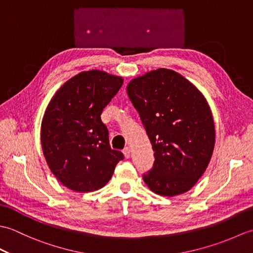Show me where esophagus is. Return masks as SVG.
<instances>
[{
  "mask_svg": "<svg viewBox=\"0 0 253 253\" xmlns=\"http://www.w3.org/2000/svg\"><path fill=\"white\" fill-rule=\"evenodd\" d=\"M123 153H124V155H125L126 159L130 158V148L129 147H126L125 149L123 150Z\"/></svg>",
  "mask_w": 253,
  "mask_h": 253,
  "instance_id": "34e87169",
  "label": "esophagus"
}]
</instances>
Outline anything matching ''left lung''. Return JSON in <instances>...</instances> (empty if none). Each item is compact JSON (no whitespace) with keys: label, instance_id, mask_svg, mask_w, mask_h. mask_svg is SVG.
Wrapping results in <instances>:
<instances>
[{"label":"left lung","instance_id":"left-lung-1","mask_svg":"<svg viewBox=\"0 0 253 253\" xmlns=\"http://www.w3.org/2000/svg\"><path fill=\"white\" fill-rule=\"evenodd\" d=\"M127 93L154 151L144 182L165 197L188 191L207 169L215 143L207 100L190 82L166 68L132 79Z\"/></svg>","mask_w":253,"mask_h":253}]
</instances>
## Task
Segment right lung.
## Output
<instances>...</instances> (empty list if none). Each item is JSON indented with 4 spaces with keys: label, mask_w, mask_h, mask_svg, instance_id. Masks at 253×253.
<instances>
[{
    "label": "right lung",
    "mask_w": 253,
    "mask_h": 253,
    "mask_svg": "<svg viewBox=\"0 0 253 253\" xmlns=\"http://www.w3.org/2000/svg\"><path fill=\"white\" fill-rule=\"evenodd\" d=\"M123 84L101 71L83 72L57 90L41 126V143L51 171L68 189L98 190L106 185L124 154L112 150L102 123L104 107Z\"/></svg>",
    "instance_id": "right-lung-1"
}]
</instances>
